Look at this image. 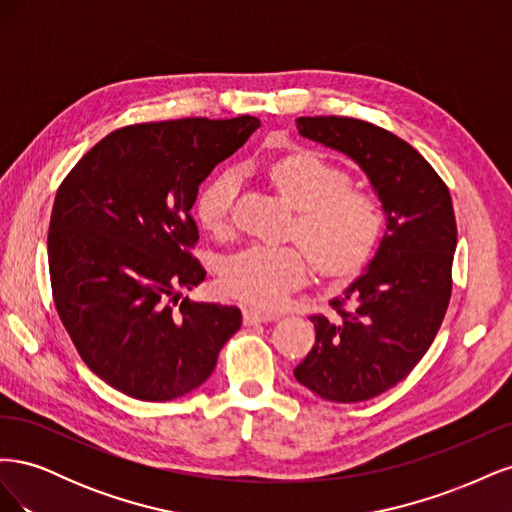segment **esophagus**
Here are the masks:
<instances>
[{"label": "esophagus", "mask_w": 512, "mask_h": 512, "mask_svg": "<svg viewBox=\"0 0 512 512\" xmlns=\"http://www.w3.org/2000/svg\"><path fill=\"white\" fill-rule=\"evenodd\" d=\"M277 318L280 316L273 312H258V309H252V307H247L243 312V322L247 324V327H252V324H260V322H271Z\"/></svg>", "instance_id": "1"}]
</instances>
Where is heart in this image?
Wrapping results in <instances>:
<instances>
[{
	"label": "heart",
	"mask_w": 512,
	"mask_h": 512,
	"mask_svg": "<svg viewBox=\"0 0 512 512\" xmlns=\"http://www.w3.org/2000/svg\"><path fill=\"white\" fill-rule=\"evenodd\" d=\"M269 179L297 211L290 237L300 245H252L226 258L222 288L260 309L282 305L309 275V258L324 277L346 280L374 258L386 230L378 196L350 188V175L320 153L294 149L269 164ZM241 188L237 170H220L196 196V218L211 232L230 226Z\"/></svg>",
	"instance_id": "heart-1"
}]
</instances>
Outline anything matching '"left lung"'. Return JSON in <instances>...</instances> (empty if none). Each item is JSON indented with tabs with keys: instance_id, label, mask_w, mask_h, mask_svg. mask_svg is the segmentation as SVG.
<instances>
[{
	"instance_id": "obj_1",
	"label": "left lung",
	"mask_w": 512,
	"mask_h": 512,
	"mask_svg": "<svg viewBox=\"0 0 512 512\" xmlns=\"http://www.w3.org/2000/svg\"><path fill=\"white\" fill-rule=\"evenodd\" d=\"M299 134L346 153L382 200L386 232L363 275L314 314L294 367L309 391L356 404L404 380L436 339L453 290L457 222L446 183L412 145L354 117H299Z\"/></svg>"
}]
</instances>
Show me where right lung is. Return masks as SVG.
<instances>
[{
	"label": "right lung",
	"instance_id": "add662e5",
	"mask_svg": "<svg viewBox=\"0 0 512 512\" xmlns=\"http://www.w3.org/2000/svg\"><path fill=\"white\" fill-rule=\"evenodd\" d=\"M260 121L175 119L104 136L61 181L49 224L57 314L113 389L168 401L203 384L241 309L181 299L205 280L192 256L198 185Z\"/></svg>",
	"mask_w": 512,
	"mask_h": 512
}]
</instances>
